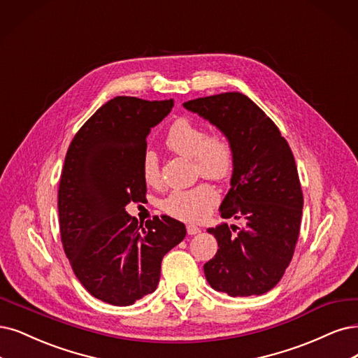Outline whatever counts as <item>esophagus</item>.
<instances>
[{
  "label": "esophagus",
  "mask_w": 358,
  "mask_h": 358,
  "mask_svg": "<svg viewBox=\"0 0 358 358\" xmlns=\"http://www.w3.org/2000/svg\"><path fill=\"white\" fill-rule=\"evenodd\" d=\"M187 233H189L190 236H194V234H197V233H201V227L194 226V224H189V226H187Z\"/></svg>",
  "instance_id": "1"
}]
</instances>
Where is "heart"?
<instances>
[{
	"label": "heart",
	"instance_id": "heart-1",
	"mask_svg": "<svg viewBox=\"0 0 358 358\" xmlns=\"http://www.w3.org/2000/svg\"><path fill=\"white\" fill-rule=\"evenodd\" d=\"M165 143L172 152L193 159L196 172L205 178L221 181L231 174L234 153L230 141L221 132L208 134L202 125L181 117L171 125ZM141 172L149 186H156L161 180L159 157L153 150L144 152ZM218 201V192L203 182L187 190L171 192L162 202V209L177 220L201 221L213 213Z\"/></svg>",
	"mask_w": 358,
	"mask_h": 358
}]
</instances>
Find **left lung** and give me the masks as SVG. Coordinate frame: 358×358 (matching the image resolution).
I'll return each mask as SVG.
<instances>
[{"label": "left lung", "mask_w": 358, "mask_h": 358, "mask_svg": "<svg viewBox=\"0 0 358 358\" xmlns=\"http://www.w3.org/2000/svg\"><path fill=\"white\" fill-rule=\"evenodd\" d=\"M182 106L217 127L234 153L220 214L242 227L221 222L208 229L220 249L203 266L206 280L230 296L266 294L280 282L299 236L303 199L292 150L271 119L241 92Z\"/></svg>", "instance_id": "1"}]
</instances>
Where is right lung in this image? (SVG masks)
<instances>
[{
    "label": "right lung",
    "mask_w": 358,
    "mask_h": 358,
    "mask_svg": "<svg viewBox=\"0 0 358 358\" xmlns=\"http://www.w3.org/2000/svg\"><path fill=\"white\" fill-rule=\"evenodd\" d=\"M172 106V99L115 97L76 132L64 157L57 202L64 254L88 292L112 306L155 292L162 258L186 237L178 220L138 226L125 210L145 194V140Z\"/></svg>",
    "instance_id": "right-lung-1"
}]
</instances>
